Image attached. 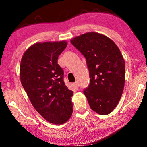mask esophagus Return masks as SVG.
<instances>
[{
  "label": "esophagus",
  "instance_id": "34e87169",
  "mask_svg": "<svg viewBox=\"0 0 147 147\" xmlns=\"http://www.w3.org/2000/svg\"><path fill=\"white\" fill-rule=\"evenodd\" d=\"M74 87H75V88L76 89H78V88H79V83L78 82H75V83H74Z\"/></svg>",
  "mask_w": 147,
  "mask_h": 147
}]
</instances>
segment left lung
Returning <instances> with one entry per match:
<instances>
[{
	"mask_svg": "<svg viewBox=\"0 0 147 147\" xmlns=\"http://www.w3.org/2000/svg\"><path fill=\"white\" fill-rule=\"evenodd\" d=\"M70 42L86 59L90 82L83 93L90 107L101 115L109 114L124 87L125 62L120 50L109 38L95 32L76 37Z\"/></svg>",
	"mask_w": 147,
	"mask_h": 147,
	"instance_id": "obj_1",
	"label": "left lung"
}]
</instances>
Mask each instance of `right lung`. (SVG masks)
<instances>
[{"label": "right lung", "instance_id": "right-lung-1", "mask_svg": "<svg viewBox=\"0 0 147 147\" xmlns=\"http://www.w3.org/2000/svg\"><path fill=\"white\" fill-rule=\"evenodd\" d=\"M67 46L64 41L36 43L23 54L20 79L31 104L45 120L55 124L67 122L72 113L73 91L64 82L58 58Z\"/></svg>", "mask_w": 147, "mask_h": 147}]
</instances>
